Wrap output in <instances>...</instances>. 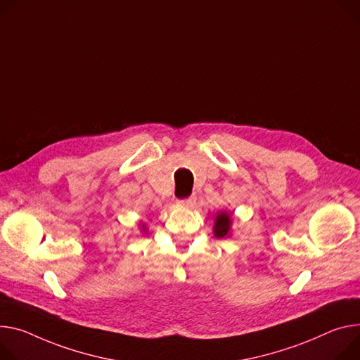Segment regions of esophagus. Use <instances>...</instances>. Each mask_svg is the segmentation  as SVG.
Instances as JSON below:
<instances>
[{"label": "esophagus", "instance_id": "1", "mask_svg": "<svg viewBox=\"0 0 360 360\" xmlns=\"http://www.w3.org/2000/svg\"><path fill=\"white\" fill-rule=\"evenodd\" d=\"M179 205L182 207H192L195 204V197H188V198H184L181 201H178Z\"/></svg>", "mask_w": 360, "mask_h": 360}]
</instances>
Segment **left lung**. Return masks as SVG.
I'll list each match as a JSON object with an SVG mask.
<instances>
[{
    "label": "left lung",
    "mask_w": 360,
    "mask_h": 360,
    "mask_svg": "<svg viewBox=\"0 0 360 360\" xmlns=\"http://www.w3.org/2000/svg\"><path fill=\"white\" fill-rule=\"evenodd\" d=\"M230 226H231V218L226 212H221L217 215L215 219V226H214V233L215 237L218 238H224L230 233Z\"/></svg>",
    "instance_id": "1"
}]
</instances>
